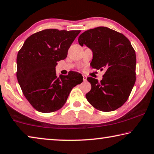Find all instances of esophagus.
I'll list each match as a JSON object with an SVG mask.
<instances>
[{"label": "esophagus", "mask_w": 154, "mask_h": 154, "mask_svg": "<svg viewBox=\"0 0 154 154\" xmlns=\"http://www.w3.org/2000/svg\"><path fill=\"white\" fill-rule=\"evenodd\" d=\"M82 76H83V81H84V82H85V81L87 80V77L85 76V75H82Z\"/></svg>", "instance_id": "obj_1"}]
</instances>
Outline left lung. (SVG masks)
Instances as JSON below:
<instances>
[{"instance_id":"8db88e82","label":"left lung","mask_w":154,"mask_h":154,"mask_svg":"<svg viewBox=\"0 0 154 154\" xmlns=\"http://www.w3.org/2000/svg\"><path fill=\"white\" fill-rule=\"evenodd\" d=\"M81 46L92 49L93 69L105 70L103 79L88 77L92 88L88 102L98 110H116L128 100L136 81V54L124 35L100 26L85 31L78 38Z\"/></svg>"}]
</instances>
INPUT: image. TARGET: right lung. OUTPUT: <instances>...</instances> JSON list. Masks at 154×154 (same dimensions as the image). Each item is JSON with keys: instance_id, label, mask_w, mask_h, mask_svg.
Returning <instances> with one entry per match:
<instances>
[{"instance_id": "obj_1", "label": "right lung", "mask_w": 154, "mask_h": 154, "mask_svg": "<svg viewBox=\"0 0 154 154\" xmlns=\"http://www.w3.org/2000/svg\"><path fill=\"white\" fill-rule=\"evenodd\" d=\"M80 30L46 29L30 36L18 51L17 79L22 92L36 111H56L63 106L72 88L83 82L82 74L69 72L56 75L57 62L66 58L68 50Z\"/></svg>"}]
</instances>
